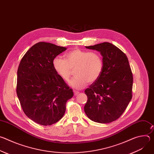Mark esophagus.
Returning a JSON list of instances; mask_svg holds the SVG:
<instances>
[{
    "label": "esophagus",
    "instance_id": "obj_1",
    "mask_svg": "<svg viewBox=\"0 0 154 154\" xmlns=\"http://www.w3.org/2000/svg\"><path fill=\"white\" fill-rule=\"evenodd\" d=\"M74 95H75V96H77V95H78V94H79V91H74Z\"/></svg>",
    "mask_w": 154,
    "mask_h": 154
}]
</instances>
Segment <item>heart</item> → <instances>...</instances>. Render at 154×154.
Wrapping results in <instances>:
<instances>
[{"label": "heart", "instance_id": "heart-1", "mask_svg": "<svg viewBox=\"0 0 154 154\" xmlns=\"http://www.w3.org/2000/svg\"><path fill=\"white\" fill-rule=\"evenodd\" d=\"M64 58L56 57L54 58V69L66 82H69L74 71L75 77L71 85L75 89L83 88L88 83H94L102 72L103 61L99 52L76 48L66 54Z\"/></svg>", "mask_w": 154, "mask_h": 154}]
</instances>
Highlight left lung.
Here are the masks:
<instances>
[{
  "label": "left lung",
  "instance_id": "obj_1",
  "mask_svg": "<svg viewBox=\"0 0 154 154\" xmlns=\"http://www.w3.org/2000/svg\"><path fill=\"white\" fill-rule=\"evenodd\" d=\"M86 48L100 52L103 68L98 80L85 90L88 97L85 112L96 122H112L122 115L132 97L134 79L128 58L107 42Z\"/></svg>",
  "mask_w": 154,
  "mask_h": 154
}]
</instances>
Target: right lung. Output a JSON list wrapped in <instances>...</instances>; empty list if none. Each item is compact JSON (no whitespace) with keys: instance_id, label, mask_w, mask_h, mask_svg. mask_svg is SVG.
<instances>
[{"instance_id":"1","label":"right lung","mask_w":154,"mask_h":154,"mask_svg":"<svg viewBox=\"0 0 154 154\" xmlns=\"http://www.w3.org/2000/svg\"><path fill=\"white\" fill-rule=\"evenodd\" d=\"M66 50L39 42L22 58L17 69L16 93L26 115L42 125L57 122L63 116L71 88L57 74L52 61Z\"/></svg>"}]
</instances>
